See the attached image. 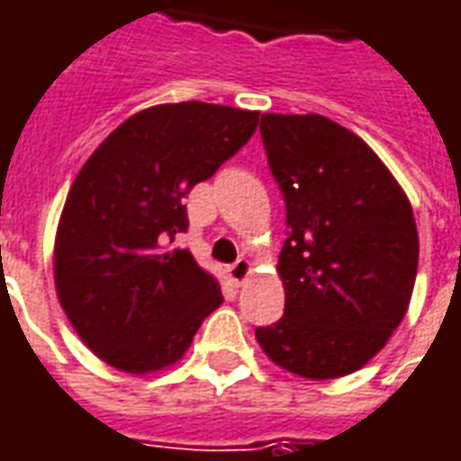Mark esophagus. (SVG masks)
<instances>
[{"label":"esophagus","instance_id":"1","mask_svg":"<svg viewBox=\"0 0 461 461\" xmlns=\"http://www.w3.org/2000/svg\"><path fill=\"white\" fill-rule=\"evenodd\" d=\"M249 272H252V264L247 262V259H237V262L227 267V276H230L231 282H234L237 286L249 276Z\"/></svg>","mask_w":461,"mask_h":461}]
</instances>
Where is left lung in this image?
<instances>
[{
    "instance_id": "left-lung-1",
    "label": "left lung",
    "mask_w": 461,
    "mask_h": 461,
    "mask_svg": "<svg viewBox=\"0 0 461 461\" xmlns=\"http://www.w3.org/2000/svg\"><path fill=\"white\" fill-rule=\"evenodd\" d=\"M282 189L285 317L257 327L286 372L334 379L375 357L410 307L420 262L411 204L365 141L321 114H262Z\"/></svg>"
}]
</instances>
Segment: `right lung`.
Returning a JSON list of instances; mask_svg holds the SVG:
<instances>
[{"label":"right lung","mask_w":461,"mask_h":461,"mask_svg":"<svg viewBox=\"0 0 461 461\" xmlns=\"http://www.w3.org/2000/svg\"><path fill=\"white\" fill-rule=\"evenodd\" d=\"M259 112L179 102L122 122L74 179L54 241V285L77 334L109 366L175 365L221 304L189 249L185 197L257 130Z\"/></svg>","instance_id":"add662e5"}]
</instances>
